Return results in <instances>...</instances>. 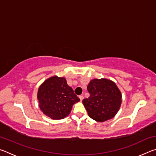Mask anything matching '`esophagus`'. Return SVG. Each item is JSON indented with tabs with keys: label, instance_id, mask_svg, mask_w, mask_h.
Wrapping results in <instances>:
<instances>
[{
	"label": "esophagus",
	"instance_id": "obj_1",
	"mask_svg": "<svg viewBox=\"0 0 156 156\" xmlns=\"http://www.w3.org/2000/svg\"><path fill=\"white\" fill-rule=\"evenodd\" d=\"M79 98H80V101H82V100L84 99V96H79Z\"/></svg>",
	"mask_w": 156,
	"mask_h": 156
}]
</instances>
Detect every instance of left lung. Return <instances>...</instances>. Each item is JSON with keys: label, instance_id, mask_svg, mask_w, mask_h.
<instances>
[{"label": "left lung", "instance_id": "8db88e82", "mask_svg": "<svg viewBox=\"0 0 156 156\" xmlns=\"http://www.w3.org/2000/svg\"><path fill=\"white\" fill-rule=\"evenodd\" d=\"M90 96L83 100L89 117L103 122L117 114L122 103V94L114 82L106 78H95L87 85Z\"/></svg>", "mask_w": 156, "mask_h": 156}]
</instances>
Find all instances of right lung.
<instances>
[{
    "mask_svg": "<svg viewBox=\"0 0 156 156\" xmlns=\"http://www.w3.org/2000/svg\"><path fill=\"white\" fill-rule=\"evenodd\" d=\"M37 99L41 112L53 120L67 117L73 105L80 101L66 78L57 76L47 78L41 84Z\"/></svg>",
    "mask_w": 156,
    "mask_h": 156,
    "instance_id": "1",
    "label": "right lung"
}]
</instances>
